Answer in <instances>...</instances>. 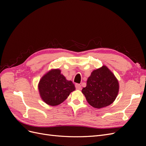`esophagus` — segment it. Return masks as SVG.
Listing matches in <instances>:
<instances>
[{
    "mask_svg": "<svg viewBox=\"0 0 146 146\" xmlns=\"http://www.w3.org/2000/svg\"><path fill=\"white\" fill-rule=\"evenodd\" d=\"M76 90H80L82 89V86L80 84H76Z\"/></svg>",
    "mask_w": 146,
    "mask_h": 146,
    "instance_id": "1",
    "label": "esophagus"
}]
</instances>
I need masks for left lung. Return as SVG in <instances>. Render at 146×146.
<instances>
[{
  "label": "left lung",
  "mask_w": 146,
  "mask_h": 146,
  "mask_svg": "<svg viewBox=\"0 0 146 146\" xmlns=\"http://www.w3.org/2000/svg\"><path fill=\"white\" fill-rule=\"evenodd\" d=\"M119 90L117 79L107 66L103 65L91 72L82 92L88 104L99 109L111 105L117 98Z\"/></svg>",
  "instance_id": "left-lung-1"
}]
</instances>
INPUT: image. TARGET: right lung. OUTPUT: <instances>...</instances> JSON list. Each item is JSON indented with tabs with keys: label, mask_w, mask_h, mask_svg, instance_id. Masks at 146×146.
Wrapping results in <instances>:
<instances>
[{
	"label": "right lung",
	"mask_w": 146,
	"mask_h": 146,
	"mask_svg": "<svg viewBox=\"0 0 146 146\" xmlns=\"http://www.w3.org/2000/svg\"><path fill=\"white\" fill-rule=\"evenodd\" d=\"M38 87L42 100L53 107L63 102L76 90L72 82L66 80L59 69H51L44 75Z\"/></svg>",
	"instance_id": "1"
}]
</instances>
